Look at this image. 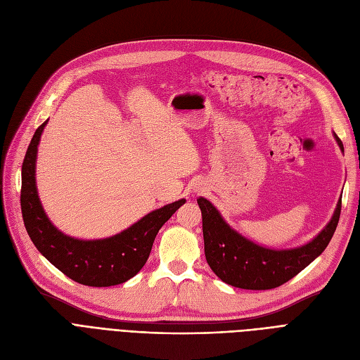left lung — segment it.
I'll return each mask as SVG.
<instances>
[{"label": "left lung", "mask_w": 360, "mask_h": 360, "mask_svg": "<svg viewBox=\"0 0 360 360\" xmlns=\"http://www.w3.org/2000/svg\"><path fill=\"white\" fill-rule=\"evenodd\" d=\"M335 139L344 152L341 140L337 135ZM196 201L202 213L207 264L221 281L249 290L274 289L300 274L326 249L341 214L340 200L330 221L313 241L296 249L272 250L255 244L233 231L205 198H198Z\"/></svg>", "instance_id": "obj_1"}]
</instances>
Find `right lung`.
<instances>
[{
  "label": "right lung",
  "mask_w": 360,
  "mask_h": 360,
  "mask_svg": "<svg viewBox=\"0 0 360 360\" xmlns=\"http://www.w3.org/2000/svg\"><path fill=\"white\" fill-rule=\"evenodd\" d=\"M46 123L37 128L22 164L20 207L30 238L49 262L84 286L108 288L125 283L144 266L156 233L186 200L155 210L115 237L94 241L67 237L47 219L37 195V146Z\"/></svg>",
  "instance_id": "1"
}]
</instances>
